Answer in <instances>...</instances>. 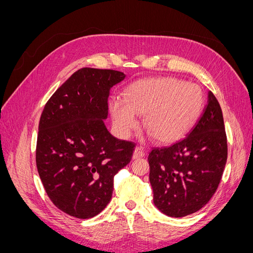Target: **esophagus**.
I'll return each mask as SVG.
<instances>
[{
  "instance_id": "34e87169",
  "label": "esophagus",
  "mask_w": 253,
  "mask_h": 253,
  "mask_svg": "<svg viewBox=\"0 0 253 253\" xmlns=\"http://www.w3.org/2000/svg\"><path fill=\"white\" fill-rule=\"evenodd\" d=\"M143 156H144L143 149L141 147H136L134 150V153H133V158L137 159V158H140Z\"/></svg>"
}]
</instances>
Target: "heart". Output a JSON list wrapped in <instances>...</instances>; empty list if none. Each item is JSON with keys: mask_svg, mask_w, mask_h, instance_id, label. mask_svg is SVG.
Listing matches in <instances>:
<instances>
[{"mask_svg": "<svg viewBox=\"0 0 253 253\" xmlns=\"http://www.w3.org/2000/svg\"><path fill=\"white\" fill-rule=\"evenodd\" d=\"M203 108L202 88L174 77L136 81L125 89L124 101L114 100L110 104L121 135H128L138 126L136 115H144V128L165 144L181 139L194 126Z\"/></svg>", "mask_w": 253, "mask_h": 253, "instance_id": "1", "label": "heart"}]
</instances>
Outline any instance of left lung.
Instances as JSON below:
<instances>
[{"mask_svg":"<svg viewBox=\"0 0 253 253\" xmlns=\"http://www.w3.org/2000/svg\"><path fill=\"white\" fill-rule=\"evenodd\" d=\"M227 137L220 105L212 91L186 138L149 154L153 202L164 214L183 217L210 201L227 162Z\"/></svg>","mask_w":253,"mask_h":253,"instance_id":"8db88e82","label":"left lung"}]
</instances>
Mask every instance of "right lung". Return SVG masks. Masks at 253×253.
Wrapping results in <instances>:
<instances>
[{"mask_svg":"<svg viewBox=\"0 0 253 253\" xmlns=\"http://www.w3.org/2000/svg\"><path fill=\"white\" fill-rule=\"evenodd\" d=\"M126 75L84 67L45 104L36 163L57 208L74 217L96 216L110 203L114 176L132 159L135 143L117 139L104 125L111 88Z\"/></svg>","mask_w":253,"mask_h":253,"instance_id":"add662e5","label":"right lung"}]
</instances>
